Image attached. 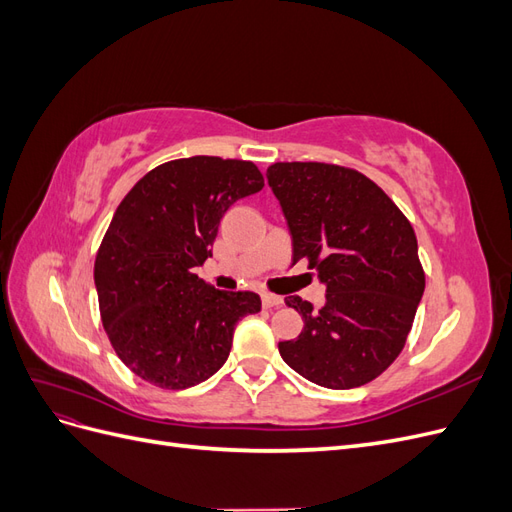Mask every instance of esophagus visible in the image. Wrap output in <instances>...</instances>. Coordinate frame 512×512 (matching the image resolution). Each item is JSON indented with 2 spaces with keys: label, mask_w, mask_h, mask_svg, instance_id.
Masks as SVG:
<instances>
[{
  "label": "esophagus",
  "mask_w": 512,
  "mask_h": 512,
  "mask_svg": "<svg viewBox=\"0 0 512 512\" xmlns=\"http://www.w3.org/2000/svg\"><path fill=\"white\" fill-rule=\"evenodd\" d=\"M284 299L280 297V294H271V292H262V305L265 307H277L282 305Z\"/></svg>",
  "instance_id": "esophagus-1"
}]
</instances>
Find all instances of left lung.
I'll return each instance as SVG.
<instances>
[{"label": "left lung", "instance_id": "obj_1", "mask_svg": "<svg viewBox=\"0 0 512 512\" xmlns=\"http://www.w3.org/2000/svg\"><path fill=\"white\" fill-rule=\"evenodd\" d=\"M267 179L292 235V262L307 260L327 286L303 316L282 359L324 389H356L378 378L404 350L425 290L414 228L359 170L324 162H277Z\"/></svg>", "mask_w": 512, "mask_h": 512}]
</instances>
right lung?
Listing matches in <instances>:
<instances>
[{
    "mask_svg": "<svg viewBox=\"0 0 512 512\" xmlns=\"http://www.w3.org/2000/svg\"><path fill=\"white\" fill-rule=\"evenodd\" d=\"M256 164L194 156L160 164L121 200L94 265L100 316L119 359L160 389L205 382L230 354L256 292L215 290L194 273L222 215L262 190Z\"/></svg>",
    "mask_w": 512,
    "mask_h": 512,
    "instance_id": "obj_1",
    "label": "right lung"
}]
</instances>
